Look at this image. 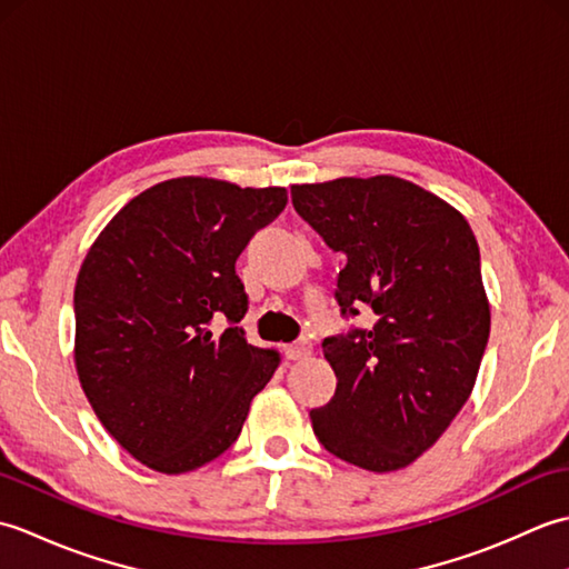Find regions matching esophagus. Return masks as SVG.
Returning <instances> with one entry per match:
<instances>
[{
	"label": "esophagus",
	"mask_w": 569,
	"mask_h": 569,
	"mask_svg": "<svg viewBox=\"0 0 569 569\" xmlns=\"http://www.w3.org/2000/svg\"><path fill=\"white\" fill-rule=\"evenodd\" d=\"M310 352H312V347H310V342H308V340L298 342V345H288V347H283V355H286V359H291V361H296V359H306V357H310Z\"/></svg>",
	"instance_id": "esophagus-1"
}]
</instances>
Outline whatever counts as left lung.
<instances>
[{"label": "left lung", "instance_id": "obj_1", "mask_svg": "<svg viewBox=\"0 0 569 569\" xmlns=\"http://www.w3.org/2000/svg\"><path fill=\"white\" fill-rule=\"evenodd\" d=\"M296 212L347 257L342 316L369 330L328 337L332 401L310 410L325 450L367 471L403 469L440 440L475 389L491 310L479 244L450 202L396 176L291 186Z\"/></svg>", "mask_w": 569, "mask_h": 569}]
</instances>
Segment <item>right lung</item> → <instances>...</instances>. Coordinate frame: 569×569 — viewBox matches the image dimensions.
<instances>
[{
  "label": "right lung",
  "instance_id": "add662e5",
  "mask_svg": "<svg viewBox=\"0 0 569 569\" xmlns=\"http://www.w3.org/2000/svg\"><path fill=\"white\" fill-rule=\"evenodd\" d=\"M286 202V188L171 178L131 198L84 253L78 379L104 430L149 469L183 475L220 457L281 365L237 328L247 293L234 263Z\"/></svg>",
  "mask_w": 569,
  "mask_h": 569
}]
</instances>
